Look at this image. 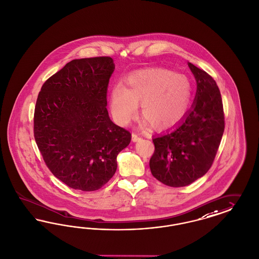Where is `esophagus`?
Segmentation results:
<instances>
[{
	"label": "esophagus",
	"mask_w": 259,
	"mask_h": 259,
	"mask_svg": "<svg viewBox=\"0 0 259 259\" xmlns=\"http://www.w3.org/2000/svg\"><path fill=\"white\" fill-rule=\"evenodd\" d=\"M132 138H133V141H134V142H136V141H138V140H140V139H141V136L134 133L133 135H132Z\"/></svg>",
	"instance_id": "1"
}]
</instances>
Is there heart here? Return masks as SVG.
I'll use <instances>...</instances> for the list:
<instances>
[{
    "mask_svg": "<svg viewBox=\"0 0 259 259\" xmlns=\"http://www.w3.org/2000/svg\"><path fill=\"white\" fill-rule=\"evenodd\" d=\"M192 96L191 80L165 68H148L124 79L110 96L113 116L120 124H127L141 103L143 116L158 130H166L181 122L189 110Z\"/></svg>",
    "mask_w": 259,
    "mask_h": 259,
    "instance_id": "1",
    "label": "heart"
}]
</instances>
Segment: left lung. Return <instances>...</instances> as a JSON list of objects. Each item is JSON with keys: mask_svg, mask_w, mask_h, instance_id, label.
<instances>
[{"mask_svg": "<svg viewBox=\"0 0 259 259\" xmlns=\"http://www.w3.org/2000/svg\"><path fill=\"white\" fill-rule=\"evenodd\" d=\"M197 90L191 110L173 131L153 138L150 159L153 176L179 188L205 175L214 162L225 132V113L220 89L205 70L188 64Z\"/></svg>", "mask_w": 259, "mask_h": 259, "instance_id": "1", "label": "left lung"}]
</instances>
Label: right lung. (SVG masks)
Returning <instances> with one entry per match:
<instances>
[{
  "label": "right lung",
  "instance_id": "obj_1",
  "mask_svg": "<svg viewBox=\"0 0 259 259\" xmlns=\"http://www.w3.org/2000/svg\"><path fill=\"white\" fill-rule=\"evenodd\" d=\"M111 57L72 60L47 79L34 107V135L45 164L68 187L97 191L113 177L128 131L109 118Z\"/></svg>",
  "mask_w": 259,
  "mask_h": 259
}]
</instances>
